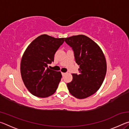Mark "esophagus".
<instances>
[{"instance_id": "esophagus-1", "label": "esophagus", "mask_w": 129, "mask_h": 129, "mask_svg": "<svg viewBox=\"0 0 129 129\" xmlns=\"http://www.w3.org/2000/svg\"><path fill=\"white\" fill-rule=\"evenodd\" d=\"M61 74H62V76H64L65 75H66L67 73H64V72H62V73H61Z\"/></svg>"}]
</instances>
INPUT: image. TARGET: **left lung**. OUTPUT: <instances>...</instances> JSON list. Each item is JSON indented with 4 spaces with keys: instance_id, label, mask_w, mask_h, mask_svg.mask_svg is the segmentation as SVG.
Masks as SVG:
<instances>
[{
    "instance_id": "obj_1",
    "label": "left lung",
    "mask_w": 129,
    "mask_h": 129,
    "mask_svg": "<svg viewBox=\"0 0 129 129\" xmlns=\"http://www.w3.org/2000/svg\"><path fill=\"white\" fill-rule=\"evenodd\" d=\"M65 41L72 48L80 72L72 74L73 80L67 84L68 88L75 97L86 99L103 83L107 69L105 57L99 45L84 35L65 38Z\"/></svg>"
}]
</instances>
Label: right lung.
I'll return each mask as SVG.
<instances>
[{
  "label": "right lung",
  "instance_id": "1",
  "mask_svg": "<svg viewBox=\"0 0 129 129\" xmlns=\"http://www.w3.org/2000/svg\"><path fill=\"white\" fill-rule=\"evenodd\" d=\"M64 41L44 34L38 36L24 52L20 63V72L28 91L36 97L45 98L53 94L62 77L60 72L48 68L54 61V55Z\"/></svg>",
  "mask_w": 129,
  "mask_h": 129
}]
</instances>
